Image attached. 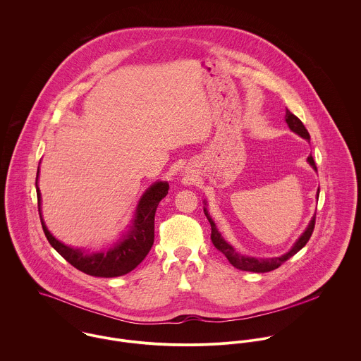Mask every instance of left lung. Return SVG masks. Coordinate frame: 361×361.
Wrapping results in <instances>:
<instances>
[{
    "label": "left lung",
    "mask_w": 361,
    "mask_h": 361,
    "mask_svg": "<svg viewBox=\"0 0 361 361\" xmlns=\"http://www.w3.org/2000/svg\"><path fill=\"white\" fill-rule=\"evenodd\" d=\"M285 121L288 123V126L290 128L292 132L298 133L300 137L310 140L309 132L307 129L305 128L303 122L296 116L293 115L288 108H286V115H285ZM310 165L317 171V166H315V162H314V158L312 155H310L307 158ZM318 195H319V189L317 192V199H318ZM204 214H206L207 219L211 225V242L212 245L216 247V250H219L225 257L228 258V261L238 269H242V271H250V272H269L272 269H276L278 267H281L286 259H289L290 257H293L299 250H302L306 243L309 242L311 235H312V231H314V225H315V215L311 218L310 221L309 226L306 228V231L302 233V236L296 240V243L293 245V247L283 256L281 257H271V258H256L249 257V256H242L240 253H238L229 243L225 242V239L221 236V233L218 232L212 218L209 216L207 208H204Z\"/></svg>",
    "instance_id": "1"
}]
</instances>
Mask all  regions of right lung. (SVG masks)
<instances>
[{
	"label": "right lung",
	"mask_w": 361,
	"mask_h": 361,
	"mask_svg": "<svg viewBox=\"0 0 361 361\" xmlns=\"http://www.w3.org/2000/svg\"><path fill=\"white\" fill-rule=\"evenodd\" d=\"M37 179L39 171L36 176V190L39 214L44 235L52 247L76 269L92 276H121L135 269L149 255L154 243L155 209L159 202L168 195V182H155L154 185H152L146 190L136 207L135 218L129 231L115 243V246L97 253H85V250L82 249H73L61 243L47 229L42 215V193L37 186Z\"/></svg>",
	"instance_id": "right-lung-1"
}]
</instances>
